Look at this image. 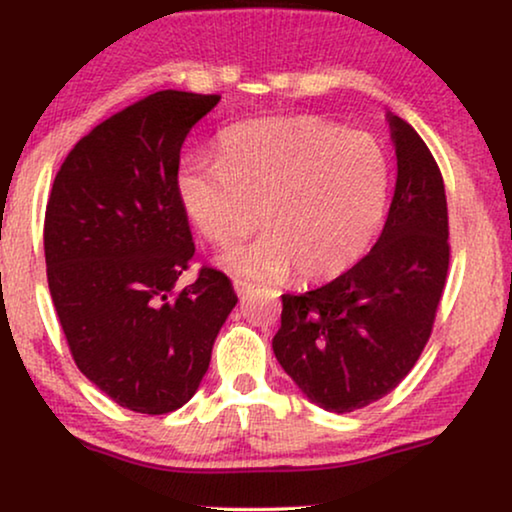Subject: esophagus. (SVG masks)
<instances>
[{
    "instance_id": "1",
    "label": "esophagus",
    "mask_w": 512,
    "mask_h": 512,
    "mask_svg": "<svg viewBox=\"0 0 512 512\" xmlns=\"http://www.w3.org/2000/svg\"><path fill=\"white\" fill-rule=\"evenodd\" d=\"M251 286H254V284L247 282V279H240V277L233 279V289H235L237 296H244V293H249Z\"/></svg>"
}]
</instances>
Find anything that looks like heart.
Instances as JSON below:
<instances>
[{
  "mask_svg": "<svg viewBox=\"0 0 512 512\" xmlns=\"http://www.w3.org/2000/svg\"><path fill=\"white\" fill-rule=\"evenodd\" d=\"M177 195L188 219L214 244L265 237L223 256L230 272L305 282L342 275L373 240L387 200L389 167L368 132L319 116L261 118L228 128L219 158L186 156Z\"/></svg>",
  "mask_w": 512,
  "mask_h": 512,
  "instance_id": "1",
  "label": "heart"
}]
</instances>
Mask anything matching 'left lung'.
Here are the masks:
<instances>
[{
    "instance_id": "left-lung-1",
    "label": "left lung",
    "mask_w": 512,
    "mask_h": 512,
    "mask_svg": "<svg viewBox=\"0 0 512 512\" xmlns=\"http://www.w3.org/2000/svg\"><path fill=\"white\" fill-rule=\"evenodd\" d=\"M396 188L380 240L354 268L282 296L277 361L314 403L354 412L394 391L431 338L450 268L440 167L408 121L389 116Z\"/></svg>"
}]
</instances>
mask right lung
I'll return each mask as SVG.
<instances>
[{
    "label": "right lung",
    "instance_id": "obj_1",
    "mask_svg": "<svg viewBox=\"0 0 512 512\" xmlns=\"http://www.w3.org/2000/svg\"><path fill=\"white\" fill-rule=\"evenodd\" d=\"M221 95L160 90L81 137L55 174L44 219L46 277L69 352L121 408L165 415L195 394L237 303L202 265L177 195L181 144Z\"/></svg>",
    "mask_w": 512,
    "mask_h": 512
}]
</instances>
